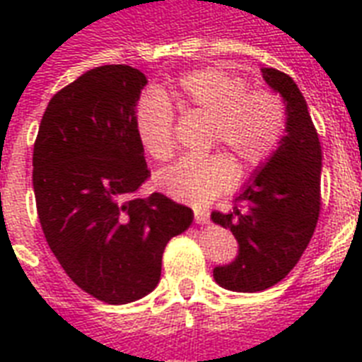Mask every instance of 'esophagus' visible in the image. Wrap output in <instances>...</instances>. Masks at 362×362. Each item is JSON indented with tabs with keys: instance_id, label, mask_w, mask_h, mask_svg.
Listing matches in <instances>:
<instances>
[{
	"instance_id": "obj_1",
	"label": "esophagus",
	"mask_w": 362,
	"mask_h": 362,
	"mask_svg": "<svg viewBox=\"0 0 362 362\" xmlns=\"http://www.w3.org/2000/svg\"><path fill=\"white\" fill-rule=\"evenodd\" d=\"M210 220V214L209 212H204V210H195V221L204 226V223H209Z\"/></svg>"
}]
</instances>
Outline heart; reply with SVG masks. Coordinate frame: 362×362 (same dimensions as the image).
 Wrapping results in <instances>:
<instances>
[{
	"mask_svg": "<svg viewBox=\"0 0 362 362\" xmlns=\"http://www.w3.org/2000/svg\"><path fill=\"white\" fill-rule=\"evenodd\" d=\"M170 99L182 115L209 116L204 148L220 146L238 175L257 169L274 153L287 125V109L280 93L250 88L244 76L223 67H201L170 84ZM135 133L142 150L158 163H167L176 150L175 110L158 92L136 103ZM233 165L220 152L197 153L156 175V187L165 195L206 206L227 192Z\"/></svg>",
	"mask_w": 362,
	"mask_h": 362,
	"instance_id": "1",
	"label": "heart"
}]
</instances>
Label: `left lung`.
Segmentation results:
<instances>
[{"label": "left lung", "instance_id": "8db88e82", "mask_svg": "<svg viewBox=\"0 0 362 362\" xmlns=\"http://www.w3.org/2000/svg\"><path fill=\"white\" fill-rule=\"evenodd\" d=\"M263 78L284 98L286 136L231 212H212V221L231 229L238 242L237 259L216 267L214 280L238 293L263 291L284 280L310 244L321 210V144L306 99L281 71L264 67Z\"/></svg>", "mask_w": 362, "mask_h": 362}]
</instances>
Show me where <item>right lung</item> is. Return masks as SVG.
I'll use <instances>...</instances> for the list:
<instances>
[{"label":"right lung","mask_w":362,"mask_h":362,"mask_svg":"<svg viewBox=\"0 0 362 362\" xmlns=\"http://www.w3.org/2000/svg\"><path fill=\"white\" fill-rule=\"evenodd\" d=\"M146 76L101 65L62 88L33 144V192L48 246L81 287L107 304L156 289L165 246L192 226L193 210L161 193L135 197L148 180L135 133Z\"/></svg>","instance_id":"add662e5"}]
</instances>
